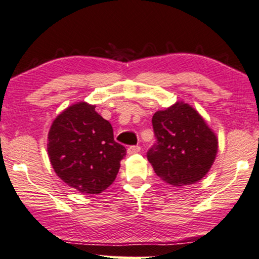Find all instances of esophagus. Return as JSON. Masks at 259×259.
Masks as SVG:
<instances>
[{
  "mask_svg": "<svg viewBox=\"0 0 259 259\" xmlns=\"http://www.w3.org/2000/svg\"><path fill=\"white\" fill-rule=\"evenodd\" d=\"M139 151H140V146L139 145H132V146H130L128 149H127V152H128L130 155L138 154Z\"/></svg>",
  "mask_w": 259,
  "mask_h": 259,
  "instance_id": "1",
  "label": "esophagus"
}]
</instances>
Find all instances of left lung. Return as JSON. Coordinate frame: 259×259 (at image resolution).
Here are the masks:
<instances>
[{"label": "left lung", "instance_id": "1", "mask_svg": "<svg viewBox=\"0 0 259 259\" xmlns=\"http://www.w3.org/2000/svg\"><path fill=\"white\" fill-rule=\"evenodd\" d=\"M156 143L148 159L155 173L174 186L192 185L211 168L218 154V137L196 109L177 102L152 116Z\"/></svg>", "mask_w": 259, "mask_h": 259}]
</instances>
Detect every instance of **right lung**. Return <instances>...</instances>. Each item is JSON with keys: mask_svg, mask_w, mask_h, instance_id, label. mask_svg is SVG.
I'll return each mask as SVG.
<instances>
[{"mask_svg": "<svg viewBox=\"0 0 259 259\" xmlns=\"http://www.w3.org/2000/svg\"><path fill=\"white\" fill-rule=\"evenodd\" d=\"M48 155L61 180L79 192L97 194L114 183L126 148L114 140L113 127L95 105L78 102L54 120Z\"/></svg>", "mask_w": 259, "mask_h": 259, "instance_id": "obj_1", "label": "right lung"}]
</instances>
